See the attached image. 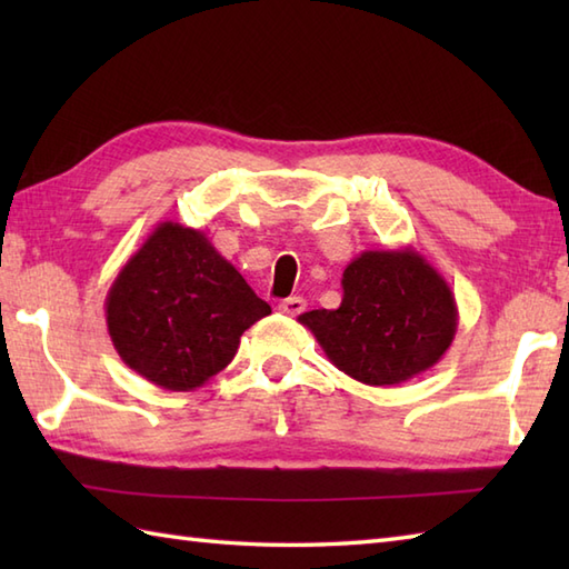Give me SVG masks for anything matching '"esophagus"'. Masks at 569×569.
Instances as JSON below:
<instances>
[{
    "label": "esophagus",
    "mask_w": 569,
    "mask_h": 569,
    "mask_svg": "<svg viewBox=\"0 0 569 569\" xmlns=\"http://www.w3.org/2000/svg\"><path fill=\"white\" fill-rule=\"evenodd\" d=\"M278 310L286 312V316H300V312L306 310V300L300 296H291V298H286V300H281V303H278Z\"/></svg>",
    "instance_id": "1"
}]
</instances>
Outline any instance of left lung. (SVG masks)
Returning a JSON list of instances; mask_svg holds the SVG:
<instances>
[{
	"instance_id": "1",
	"label": "left lung",
	"mask_w": 569,
	"mask_h": 569,
	"mask_svg": "<svg viewBox=\"0 0 569 569\" xmlns=\"http://www.w3.org/2000/svg\"><path fill=\"white\" fill-rule=\"evenodd\" d=\"M445 278L413 247L369 249L342 273V303L298 322L332 365L367 386H393L435 367L457 332Z\"/></svg>"
}]
</instances>
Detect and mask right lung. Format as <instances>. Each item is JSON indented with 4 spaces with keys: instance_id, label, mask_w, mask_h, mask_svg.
Here are the masks:
<instances>
[{
    "instance_id": "obj_1",
    "label": "right lung",
    "mask_w": 569,
    "mask_h": 569,
    "mask_svg": "<svg viewBox=\"0 0 569 569\" xmlns=\"http://www.w3.org/2000/svg\"><path fill=\"white\" fill-rule=\"evenodd\" d=\"M271 312L200 229L156 224L104 300L117 355L166 391H196Z\"/></svg>"
}]
</instances>
